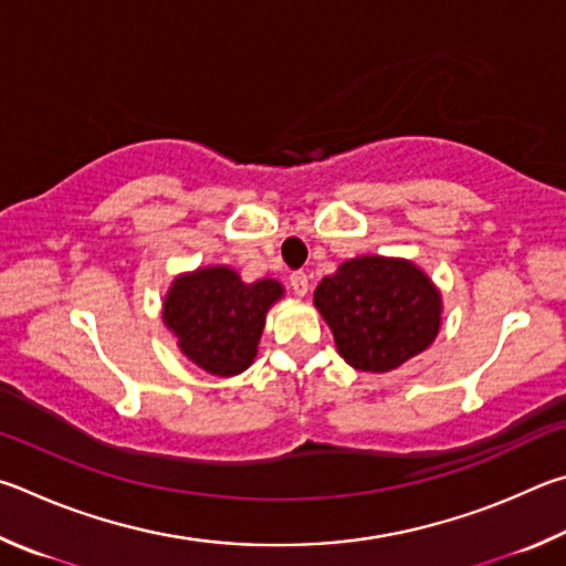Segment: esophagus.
I'll use <instances>...</instances> for the list:
<instances>
[{"label":"esophagus","mask_w":566,"mask_h":566,"mask_svg":"<svg viewBox=\"0 0 566 566\" xmlns=\"http://www.w3.org/2000/svg\"><path fill=\"white\" fill-rule=\"evenodd\" d=\"M291 289H293V293L295 295H303L308 293V289H311V283H308V275H305L303 271H295V273H291Z\"/></svg>","instance_id":"obj_1"}]
</instances>
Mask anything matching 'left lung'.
I'll return each mask as SVG.
<instances>
[{"mask_svg":"<svg viewBox=\"0 0 566 566\" xmlns=\"http://www.w3.org/2000/svg\"><path fill=\"white\" fill-rule=\"evenodd\" d=\"M343 360L355 370L388 373L430 348L442 298L405 258L360 255L325 275L313 295Z\"/></svg>","mask_w":566,"mask_h":566,"instance_id":"left-lung-1","label":"left lung"}]
</instances>
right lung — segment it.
I'll return each instance as SVG.
<instances>
[{
  "mask_svg": "<svg viewBox=\"0 0 566 566\" xmlns=\"http://www.w3.org/2000/svg\"><path fill=\"white\" fill-rule=\"evenodd\" d=\"M277 298H283V285L273 277L243 283L228 265H208L171 283L164 323L188 360L231 378L253 363L265 313Z\"/></svg>",
  "mask_w": 566,
  "mask_h": 566,
  "instance_id": "1",
  "label": "right lung"
}]
</instances>
